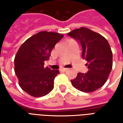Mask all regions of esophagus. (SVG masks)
<instances>
[{
  "label": "esophagus",
  "mask_w": 123,
  "mask_h": 123,
  "mask_svg": "<svg viewBox=\"0 0 123 123\" xmlns=\"http://www.w3.org/2000/svg\"><path fill=\"white\" fill-rule=\"evenodd\" d=\"M61 71H62V72H66V71H67L68 70V69L67 68H62V69L61 70Z\"/></svg>",
  "instance_id": "esophagus-1"
}]
</instances>
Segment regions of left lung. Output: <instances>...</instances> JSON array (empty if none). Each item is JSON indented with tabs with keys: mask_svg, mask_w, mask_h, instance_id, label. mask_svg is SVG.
Listing matches in <instances>:
<instances>
[{
	"mask_svg": "<svg viewBox=\"0 0 123 123\" xmlns=\"http://www.w3.org/2000/svg\"><path fill=\"white\" fill-rule=\"evenodd\" d=\"M68 35L78 40L82 45V57L87 61L86 73H78L71 80L78 90L90 93L101 88L108 79L113 67V53L103 36L85 27L75 29Z\"/></svg>",
	"mask_w": 123,
	"mask_h": 123,
	"instance_id": "obj_1",
	"label": "left lung"
}]
</instances>
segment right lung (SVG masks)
I'll return each instance as SVG.
<instances>
[{
  "mask_svg": "<svg viewBox=\"0 0 123 123\" xmlns=\"http://www.w3.org/2000/svg\"><path fill=\"white\" fill-rule=\"evenodd\" d=\"M63 34L42 31L22 43L14 58V71L20 88L35 98L42 97L54 88V79L59 70L44 67L51 51Z\"/></svg>",
  "mask_w": 123,
  "mask_h": 123,
  "instance_id": "obj_1",
  "label": "right lung"
}]
</instances>
